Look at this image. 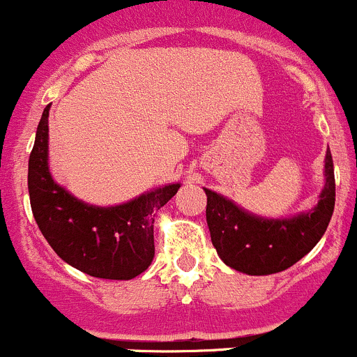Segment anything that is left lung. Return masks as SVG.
<instances>
[{
    "instance_id": "8db88e82",
    "label": "left lung",
    "mask_w": 357,
    "mask_h": 357,
    "mask_svg": "<svg viewBox=\"0 0 357 357\" xmlns=\"http://www.w3.org/2000/svg\"><path fill=\"white\" fill-rule=\"evenodd\" d=\"M324 176L326 185L316 209L291 220L252 216L225 197L206 190L207 227L220 258L249 275L275 274L295 265L321 241L333 214L335 171L330 150Z\"/></svg>"
}]
</instances>
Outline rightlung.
<instances>
[{
  "instance_id": "1",
  "label": "right lung",
  "mask_w": 357,
  "mask_h": 357,
  "mask_svg": "<svg viewBox=\"0 0 357 357\" xmlns=\"http://www.w3.org/2000/svg\"><path fill=\"white\" fill-rule=\"evenodd\" d=\"M48 109L38 123L29 155L27 188L33 216L55 252L92 278L129 281L143 274L155 255V213L179 185H167L115 207L79 202L48 172Z\"/></svg>"
}]
</instances>
